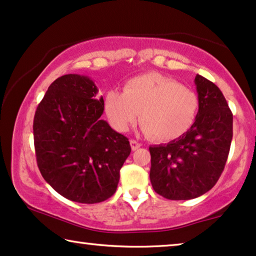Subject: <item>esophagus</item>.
Wrapping results in <instances>:
<instances>
[{"label": "esophagus", "mask_w": 256, "mask_h": 256, "mask_svg": "<svg viewBox=\"0 0 256 256\" xmlns=\"http://www.w3.org/2000/svg\"><path fill=\"white\" fill-rule=\"evenodd\" d=\"M130 144H131V148H132V150H138L139 147L142 146V144L138 142H136V140H134V139L130 140Z\"/></svg>", "instance_id": "34e87169"}]
</instances>
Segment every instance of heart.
I'll use <instances>...</instances> for the list:
<instances>
[{"instance_id":"b5f03b06","label":"heart","mask_w":256,"mask_h":256,"mask_svg":"<svg viewBox=\"0 0 256 256\" xmlns=\"http://www.w3.org/2000/svg\"><path fill=\"white\" fill-rule=\"evenodd\" d=\"M104 109L117 131L126 132L140 114L144 132L159 142H169L184 134L195 123L200 98L174 78L148 73L128 81L124 92H108Z\"/></svg>"}]
</instances>
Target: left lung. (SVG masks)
<instances>
[{
	"label": "left lung",
	"instance_id": "8db88e82",
	"mask_svg": "<svg viewBox=\"0 0 256 256\" xmlns=\"http://www.w3.org/2000/svg\"><path fill=\"white\" fill-rule=\"evenodd\" d=\"M200 110L184 134L150 147V178L154 192L172 200L208 192L220 178L233 136V114L214 82L196 75Z\"/></svg>",
	"mask_w": 256,
	"mask_h": 256
}]
</instances>
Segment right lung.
Masks as SVG:
<instances>
[{
  "label": "right lung",
  "mask_w": 256,
  "mask_h": 256,
  "mask_svg": "<svg viewBox=\"0 0 256 256\" xmlns=\"http://www.w3.org/2000/svg\"><path fill=\"white\" fill-rule=\"evenodd\" d=\"M90 78L67 74L50 86L34 120L37 164L58 194L78 203H100L116 192L131 153L126 136L100 120L103 97Z\"/></svg>",
  "instance_id": "obj_1"
}]
</instances>
